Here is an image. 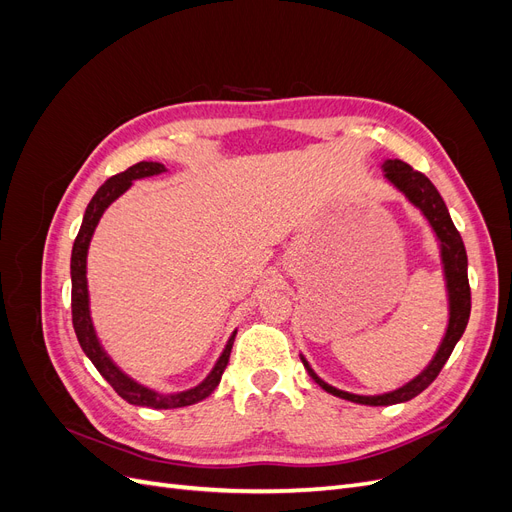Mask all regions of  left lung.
Segmentation results:
<instances>
[{"label":"left lung","instance_id":"obj_1","mask_svg":"<svg viewBox=\"0 0 512 512\" xmlns=\"http://www.w3.org/2000/svg\"><path fill=\"white\" fill-rule=\"evenodd\" d=\"M380 168H382L384 181L393 185V188L423 215L433 232V237L438 241L444 288H446V303H448V322L436 354H433V359L427 363V367L421 371V374H416L412 380L397 386L393 391L378 393V395H359V393L337 389V386L324 382L312 369V365L307 363L305 356L299 354L307 374L312 376V380L320 386V389L339 399H346V401H352V404H361V406L404 404V401H410L418 393H423L427 386L438 378L440 369L448 361V356H451L453 348L457 346L470 320L468 254H466V247H463L461 235L451 220V213H448L440 192L436 190V185L401 160H384Z\"/></svg>","mask_w":512,"mask_h":512}]
</instances>
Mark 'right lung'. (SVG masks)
Masks as SVG:
<instances>
[{
	"label": "right lung",
	"instance_id": "1",
	"mask_svg": "<svg viewBox=\"0 0 512 512\" xmlns=\"http://www.w3.org/2000/svg\"><path fill=\"white\" fill-rule=\"evenodd\" d=\"M166 173V166L160 162H138L130 166L123 173L106 179L94 198L89 200V205L83 215V224L79 235L74 239L72 245V258H70V277H72V324H74V333L83 352L87 354V359L94 363V367L100 371V376L113 386L119 397H123L132 406H143V408H153V410H173V408H183V406H192L198 404V401L207 399L222 380L224 369L230 359V350L232 342H235L237 329L232 331L228 337V342L222 350V354L215 361L213 369L207 374L203 382H198L192 389L177 391V393H160L156 389H151L147 384H141L128 376L113 359L111 354L106 352L102 346L94 318H91V301H89V284H87V254H89V245L91 239H94V232L102 220L104 211L111 207L119 196L126 194L132 183L145 177L153 175H162Z\"/></svg>",
	"mask_w": 512,
	"mask_h": 512
}]
</instances>
